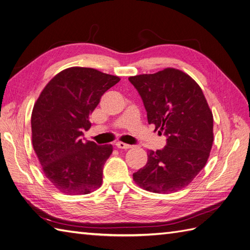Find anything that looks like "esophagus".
Returning a JSON list of instances; mask_svg holds the SVG:
<instances>
[{"label": "esophagus", "instance_id": "34e87169", "mask_svg": "<svg viewBox=\"0 0 250 250\" xmlns=\"http://www.w3.org/2000/svg\"><path fill=\"white\" fill-rule=\"evenodd\" d=\"M116 146H117L118 149H130L131 148L130 145H126V144L121 143V142L116 143Z\"/></svg>", "mask_w": 250, "mask_h": 250}]
</instances>
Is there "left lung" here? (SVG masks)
I'll use <instances>...</instances> for the list:
<instances>
[{"instance_id": "1", "label": "left lung", "mask_w": 250, "mask_h": 250, "mask_svg": "<svg viewBox=\"0 0 250 250\" xmlns=\"http://www.w3.org/2000/svg\"><path fill=\"white\" fill-rule=\"evenodd\" d=\"M146 111L149 125L167 145L148 152V162L133 174L140 188L172 193L193 181L206 165L213 143V116L202 88L180 69L130 77Z\"/></svg>"}]
</instances>
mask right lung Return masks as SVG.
<instances>
[{
  "instance_id": "right-lung-1",
  "label": "right lung",
  "mask_w": 250,
  "mask_h": 250,
  "mask_svg": "<svg viewBox=\"0 0 250 250\" xmlns=\"http://www.w3.org/2000/svg\"><path fill=\"white\" fill-rule=\"evenodd\" d=\"M119 77L89 67L62 70L44 87L31 113V138L44 174L62 193L88 194L102 183L112 145L82 138L101 96Z\"/></svg>"
}]
</instances>
